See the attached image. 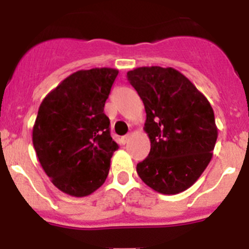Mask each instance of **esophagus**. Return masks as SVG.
<instances>
[{
	"instance_id": "esophagus-1",
	"label": "esophagus",
	"mask_w": 249,
	"mask_h": 249,
	"mask_svg": "<svg viewBox=\"0 0 249 249\" xmlns=\"http://www.w3.org/2000/svg\"><path fill=\"white\" fill-rule=\"evenodd\" d=\"M130 139H131V134H127V135H125V136H123L122 137V141H123V143H127L130 141Z\"/></svg>"
}]
</instances>
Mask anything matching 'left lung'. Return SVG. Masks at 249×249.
<instances>
[{"instance_id": "obj_1", "label": "left lung", "mask_w": 249, "mask_h": 249, "mask_svg": "<svg viewBox=\"0 0 249 249\" xmlns=\"http://www.w3.org/2000/svg\"><path fill=\"white\" fill-rule=\"evenodd\" d=\"M127 80L144 105L150 152L137 164L140 178L171 195L192 187L212 159L218 129L210 102L172 67H139Z\"/></svg>"}]
</instances>
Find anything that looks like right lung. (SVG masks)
<instances>
[{"instance_id": "1", "label": "right lung", "mask_w": 249, "mask_h": 249, "mask_svg": "<svg viewBox=\"0 0 249 249\" xmlns=\"http://www.w3.org/2000/svg\"><path fill=\"white\" fill-rule=\"evenodd\" d=\"M114 69L80 70L62 80L39 106L32 142L53 184L71 196H87L108 176L119 148L104 113Z\"/></svg>"}]
</instances>
